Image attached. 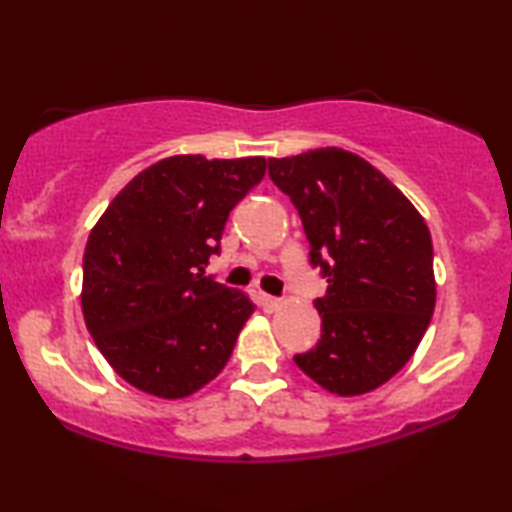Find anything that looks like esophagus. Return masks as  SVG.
<instances>
[{"label": "esophagus", "mask_w": 512, "mask_h": 512, "mask_svg": "<svg viewBox=\"0 0 512 512\" xmlns=\"http://www.w3.org/2000/svg\"><path fill=\"white\" fill-rule=\"evenodd\" d=\"M258 305H261L265 312H275L282 307V300L275 296H268V293H258Z\"/></svg>", "instance_id": "esophagus-1"}]
</instances>
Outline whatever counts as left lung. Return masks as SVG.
I'll use <instances>...</instances> for the list:
<instances>
[{"label": "left lung", "mask_w": 512, "mask_h": 512, "mask_svg": "<svg viewBox=\"0 0 512 512\" xmlns=\"http://www.w3.org/2000/svg\"><path fill=\"white\" fill-rule=\"evenodd\" d=\"M303 221L328 289L321 340L293 356L321 389L368 394L412 359L436 307L433 244L415 205L368 160L338 146L268 158Z\"/></svg>", "instance_id": "1"}]
</instances>
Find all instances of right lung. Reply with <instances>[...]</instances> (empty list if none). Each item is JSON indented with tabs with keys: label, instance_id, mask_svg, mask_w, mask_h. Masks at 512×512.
Instances as JSON below:
<instances>
[{
	"label": "right lung",
	"instance_id": "obj_1",
	"mask_svg": "<svg viewBox=\"0 0 512 512\" xmlns=\"http://www.w3.org/2000/svg\"><path fill=\"white\" fill-rule=\"evenodd\" d=\"M265 177V158L170 156L109 202L83 254L81 310L109 366L177 401L226 368L254 314L247 293L205 277L228 214Z\"/></svg>",
	"mask_w": 512,
	"mask_h": 512
}]
</instances>
